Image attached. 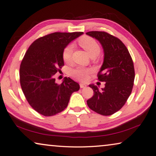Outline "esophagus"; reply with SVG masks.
<instances>
[{"label": "esophagus", "mask_w": 156, "mask_h": 156, "mask_svg": "<svg viewBox=\"0 0 156 156\" xmlns=\"http://www.w3.org/2000/svg\"><path fill=\"white\" fill-rule=\"evenodd\" d=\"M86 84H85V83H80V87L81 88H86Z\"/></svg>", "instance_id": "34e87169"}]
</instances>
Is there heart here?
Here are the masks:
<instances>
[{"mask_svg":"<svg viewBox=\"0 0 156 156\" xmlns=\"http://www.w3.org/2000/svg\"><path fill=\"white\" fill-rule=\"evenodd\" d=\"M79 44L87 52L90 57L97 56L100 51V47L98 43L92 37L85 36L79 40ZM74 46L73 44H68L63 51V58L65 62H69L71 60ZM90 70L82 68H76L71 71V75L73 77L80 81H84L88 77Z\"/></svg>","mask_w":156,"mask_h":156,"instance_id":"heart-1","label":"heart"}]
</instances>
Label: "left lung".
Returning <instances> with one entry per match:
<instances>
[{"label":"left lung","mask_w":156,"mask_h":156,"mask_svg":"<svg viewBox=\"0 0 156 156\" xmlns=\"http://www.w3.org/2000/svg\"><path fill=\"white\" fill-rule=\"evenodd\" d=\"M86 35L96 39L102 47L104 61L98 77L105 82L101 90L94 84L89 85L93 95L87 105L96 113L109 116L121 109L131 94L135 80L133 62L119 38L102 31H90Z\"/></svg>","instance_id":"obj_1"}]
</instances>
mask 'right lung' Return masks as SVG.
<instances>
[{
	"label": "right lung",
	"mask_w": 156,
	"mask_h": 156,
	"mask_svg": "<svg viewBox=\"0 0 156 156\" xmlns=\"http://www.w3.org/2000/svg\"><path fill=\"white\" fill-rule=\"evenodd\" d=\"M83 32L53 33L31 44L21 61L20 83L29 105L38 113L51 116L66 108L78 83L65 77L57 84L54 77L64 66L63 49Z\"/></svg>",
	"instance_id": "obj_1"
}]
</instances>
